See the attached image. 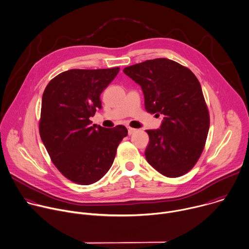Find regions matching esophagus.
<instances>
[{"instance_id": "34e87169", "label": "esophagus", "mask_w": 249, "mask_h": 249, "mask_svg": "<svg viewBox=\"0 0 249 249\" xmlns=\"http://www.w3.org/2000/svg\"><path fill=\"white\" fill-rule=\"evenodd\" d=\"M127 131H128V134L130 135V134L134 133V132L136 131V129H135V128H132V127H127Z\"/></svg>"}]
</instances>
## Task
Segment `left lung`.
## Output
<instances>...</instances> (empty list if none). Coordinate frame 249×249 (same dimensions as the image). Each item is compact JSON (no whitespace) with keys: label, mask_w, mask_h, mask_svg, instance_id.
Here are the masks:
<instances>
[{"label":"left lung","mask_w":249,"mask_h":249,"mask_svg":"<svg viewBox=\"0 0 249 249\" xmlns=\"http://www.w3.org/2000/svg\"><path fill=\"white\" fill-rule=\"evenodd\" d=\"M140 85L148 113L163 117L157 129H148L145 158L168 178L189 172L199 159L210 119L201 85L187 68L169 59L148 60L124 69Z\"/></svg>","instance_id":"8db88e82"}]
</instances>
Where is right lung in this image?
Listing matches in <instances>:
<instances>
[{
  "mask_svg": "<svg viewBox=\"0 0 249 249\" xmlns=\"http://www.w3.org/2000/svg\"><path fill=\"white\" fill-rule=\"evenodd\" d=\"M120 71L70 70L58 74L42 96L39 132L58 170L70 180L88 185L102 178L113 165L127 129L91 124L101 108L100 95Z\"/></svg>",
  "mask_w": 249,
  "mask_h": 249,
  "instance_id": "obj_1",
  "label": "right lung"
}]
</instances>
